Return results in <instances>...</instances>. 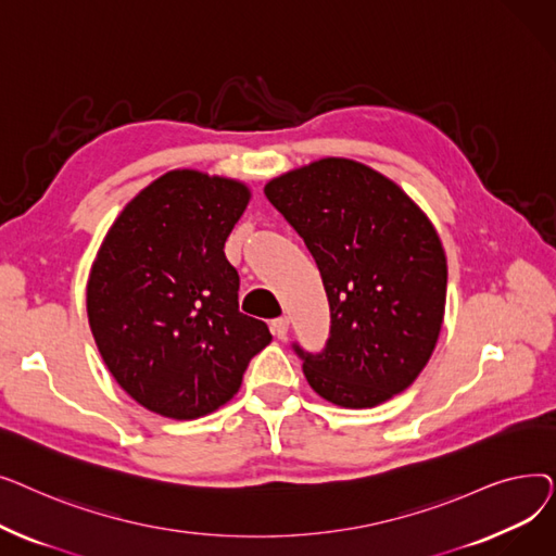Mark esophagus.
<instances>
[{"label": "esophagus", "mask_w": 556, "mask_h": 556, "mask_svg": "<svg viewBox=\"0 0 556 556\" xmlns=\"http://www.w3.org/2000/svg\"><path fill=\"white\" fill-rule=\"evenodd\" d=\"M273 333L277 336V338H286L288 336V317H277V319H273Z\"/></svg>", "instance_id": "1"}]
</instances>
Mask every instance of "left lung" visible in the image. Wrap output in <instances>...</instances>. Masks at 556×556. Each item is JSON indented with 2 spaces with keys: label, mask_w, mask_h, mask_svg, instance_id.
<instances>
[{
  "label": "left lung",
  "mask_w": 556,
  "mask_h": 556,
  "mask_svg": "<svg viewBox=\"0 0 556 556\" xmlns=\"http://www.w3.org/2000/svg\"><path fill=\"white\" fill-rule=\"evenodd\" d=\"M263 191L304 239L329 298L327 346L293 344L308 386L342 407L410 388L446 306V254L428 216L383 173L344 157L288 170Z\"/></svg>",
  "instance_id": "left-lung-1"
}]
</instances>
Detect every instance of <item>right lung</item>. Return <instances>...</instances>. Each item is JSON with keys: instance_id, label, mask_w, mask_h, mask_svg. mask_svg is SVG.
<instances>
[{"instance_id": "right-lung-1", "label": "right lung", "mask_w": 556, "mask_h": 556, "mask_svg": "<svg viewBox=\"0 0 556 556\" xmlns=\"http://www.w3.org/2000/svg\"><path fill=\"white\" fill-rule=\"evenodd\" d=\"M250 189L191 168L141 189L108 229L87 279V317L114 381L168 419H198L239 392L270 344L239 311L225 241Z\"/></svg>"}]
</instances>
